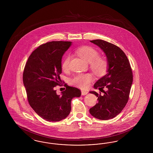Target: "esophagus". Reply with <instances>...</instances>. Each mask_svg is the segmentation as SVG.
Returning a JSON list of instances; mask_svg holds the SVG:
<instances>
[{
  "mask_svg": "<svg viewBox=\"0 0 153 153\" xmlns=\"http://www.w3.org/2000/svg\"><path fill=\"white\" fill-rule=\"evenodd\" d=\"M87 91H83V90H82V91H81V95H82V96H84V95H87Z\"/></svg>",
  "mask_w": 153,
  "mask_h": 153,
  "instance_id": "34e87169",
  "label": "esophagus"
}]
</instances>
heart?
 <instances>
[{
	"instance_id": "obj_1",
	"label": "heart",
	"mask_w": 153,
	"mask_h": 153,
	"mask_svg": "<svg viewBox=\"0 0 153 153\" xmlns=\"http://www.w3.org/2000/svg\"><path fill=\"white\" fill-rule=\"evenodd\" d=\"M80 57L89 63L90 68L94 73L97 75H102L105 73L108 68V61L103 57H100L99 53L94 48L84 46L77 51ZM71 56H66L62 61V69L66 71L69 69ZM91 80V76L88 74H78L71 80V84L77 87L86 88L89 86Z\"/></svg>"
}]
</instances>
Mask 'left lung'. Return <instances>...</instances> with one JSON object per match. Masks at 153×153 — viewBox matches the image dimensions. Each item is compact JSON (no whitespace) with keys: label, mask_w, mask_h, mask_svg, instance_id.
Here are the masks:
<instances>
[{"label":"left lung","mask_w":153,"mask_h":153,"mask_svg":"<svg viewBox=\"0 0 153 153\" xmlns=\"http://www.w3.org/2000/svg\"><path fill=\"white\" fill-rule=\"evenodd\" d=\"M90 41L105 53L108 68V73L94 85L95 89L98 88L103 95L90 92L98 97V102L89 109V112L98 119L108 120L120 113L128 102L133 80L132 69L127 57L120 48L102 39Z\"/></svg>","instance_id":"left-lung-1"}]
</instances>
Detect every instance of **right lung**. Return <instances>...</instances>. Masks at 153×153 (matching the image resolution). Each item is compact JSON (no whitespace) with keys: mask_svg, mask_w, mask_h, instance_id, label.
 I'll return each instance as SVG.
<instances>
[{"mask_svg":"<svg viewBox=\"0 0 153 153\" xmlns=\"http://www.w3.org/2000/svg\"><path fill=\"white\" fill-rule=\"evenodd\" d=\"M71 42L51 41L42 44L32 52L25 65L23 81L27 100L36 114L49 122L60 121L71 111L73 97H80L77 88L64 84L66 89L57 94L56 87L62 81L61 59Z\"/></svg>","mask_w":153,"mask_h":153,"instance_id":"1","label":"right lung"}]
</instances>
